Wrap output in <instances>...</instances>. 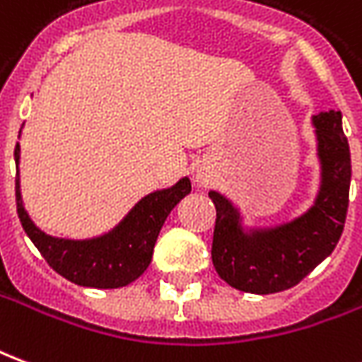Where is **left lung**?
Wrapping results in <instances>:
<instances>
[{"mask_svg":"<svg viewBox=\"0 0 362 362\" xmlns=\"http://www.w3.org/2000/svg\"><path fill=\"white\" fill-rule=\"evenodd\" d=\"M314 126L322 160V189L304 217L275 230L246 236L240 230L235 207L219 194H209L217 211L213 266L230 287L256 295L295 287L339 243L351 184V153L343 135L341 112H322L314 116Z\"/></svg>","mask_w":362,"mask_h":362,"instance_id":"8db88e82","label":"left lung"}]
</instances>
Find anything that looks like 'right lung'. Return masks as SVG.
<instances>
[{
	"label": "right lung",
	"mask_w": 362,
	"mask_h": 362,
	"mask_svg": "<svg viewBox=\"0 0 362 362\" xmlns=\"http://www.w3.org/2000/svg\"><path fill=\"white\" fill-rule=\"evenodd\" d=\"M15 163H19V143L15 145ZM189 189L188 178H182L174 188L143 197L112 235L74 243L46 236L33 225L21 202L19 174L15 176L17 215L28 238L54 272L75 285L93 288L126 287L149 267L168 213Z\"/></svg>",
	"instance_id": "obj_1"
}]
</instances>
